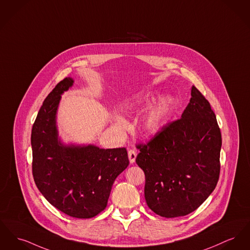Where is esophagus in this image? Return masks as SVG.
<instances>
[{"mask_svg": "<svg viewBox=\"0 0 250 250\" xmlns=\"http://www.w3.org/2000/svg\"><path fill=\"white\" fill-rule=\"evenodd\" d=\"M136 157H137V153L134 150H129L128 151V159H129V162L133 164L135 161H136Z\"/></svg>", "mask_w": 250, "mask_h": 250, "instance_id": "obj_1", "label": "esophagus"}]
</instances>
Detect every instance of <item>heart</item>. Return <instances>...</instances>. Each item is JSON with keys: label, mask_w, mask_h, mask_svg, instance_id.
<instances>
[{"label": "heart", "mask_w": 250, "mask_h": 250, "mask_svg": "<svg viewBox=\"0 0 250 250\" xmlns=\"http://www.w3.org/2000/svg\"><path fill=\"white\" fill-rule=\"evenodd\" d=\"M151 98V93L147 92L139 102H145ZM132 105V103L128 104ZM175 105V99L171 95H165L161 97L158 101L153 104L144 115L143 125L146 131L151 134L157 133L163 125L164 122L171 113ZM113 126L119 132H124L126 129L127 124L124 118L115 115L113 119Z\"/></svg>", "instance_id": "b5f03b06"}]
</instances>
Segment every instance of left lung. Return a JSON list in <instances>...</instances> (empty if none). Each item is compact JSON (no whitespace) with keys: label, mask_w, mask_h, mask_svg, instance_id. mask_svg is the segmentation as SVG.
<instances>
[{"label":"left lung","mask_w":250,"mask_h":250,"mask_svg":"<svg viewBox=\"0 0 250 250\" xmlns=\"http://www.w3.org/2000/svg\"><path fill=\"white\" fill-rule=\"evenodd\" d=\"M191 96L179 120L138 146L136 162L146 175L147 205L166 218L195 210L219 179L222 139L216 116L194 86Z\"/></svg>","instance_id":"left-lung-1"}]
</instances>
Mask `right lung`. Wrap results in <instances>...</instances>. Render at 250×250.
<instances>
[{"label":"right lung","mask_w":250,"mask_h":250,"mask_svg":"<svg viewBox=\"0 0 250 250\" xmlns=\"http://www.w3.org/2000/svg\"><path fill=\"white\" fill-rule=\"evenodd\" d=\"M66 77L42 104L31 134L33 176L46 200L74 218L87 219L106 207L112 185L129 164L125 148L66 144L59 136L61 95L74 86Z\"/></svg>","instance_id":"right-lung-1"}]
</instances>
